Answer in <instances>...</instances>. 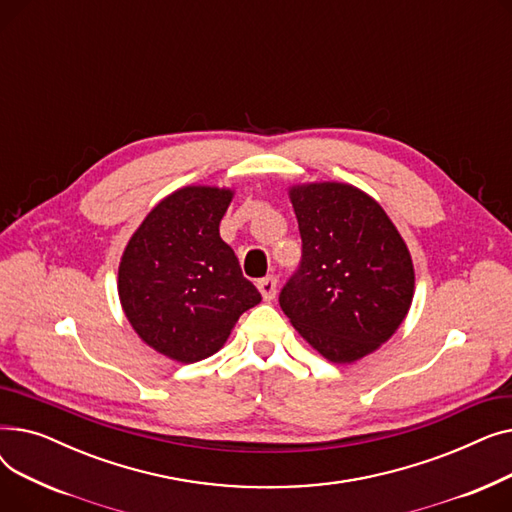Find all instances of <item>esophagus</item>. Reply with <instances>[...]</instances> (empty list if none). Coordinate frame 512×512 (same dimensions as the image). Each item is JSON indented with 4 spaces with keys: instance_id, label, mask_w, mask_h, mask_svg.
Wrapping results in <instances>:
<instances>
[{
    "instance_id": "esophagus-1",
    "label": "esophagus",
    "mask_w": 512,
    "mask_h": 512,
    "mask_svg": "<svg viewBox=\"0 0 512 512\" xmlns=\"http://www.w3.org/2000/svg\"><path fill=\"white\" fill-rule=\"evenodd\" d=\"M257 288H259V292H261L263 301H272V299L276 297V292H278V280H276L274 276L261 278V280L257 282Z\"/></svg>"
}]
</instances>
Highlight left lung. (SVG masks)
I'll return each mask as SVG.
<instances>
[{
	"mask_svg": "<svg viewBox=\"0 0 512 512\" xmlns=\"http://www.w3.org/2000/svg\"><path fill=\"white\" fill-rule=\"evenodd\" d=\"M303 240L299 270L280 292L290 324L332 363L378 351L407 317L413 259L396 226L357 186H290Z\"/></svg>",
	"mask_w": 512,
	"mask_h": 512,
	"instance_id": "8db88e82",
	"label": "left lung"
}]
</instances>
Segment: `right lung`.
I'll return each mask as SVG.
<instances>
[{
	"label": "right lung",
	"instance_id": "1",
	"mask_svg": "<svg viewBox=\"0 0 512 512\" xmlns=\"http://www.w3.org/2000/svg\"><path fill=\"white\" fill-rule=\"evenodd\" d=\"M232 195L218 186L178 188L130 236L118 267L130 326L178 363L218 353L238 317L261 301L220 238Z\"/></svg>",
	"mask_w": 512,
	"mask_h": 512
}]
</instances>
